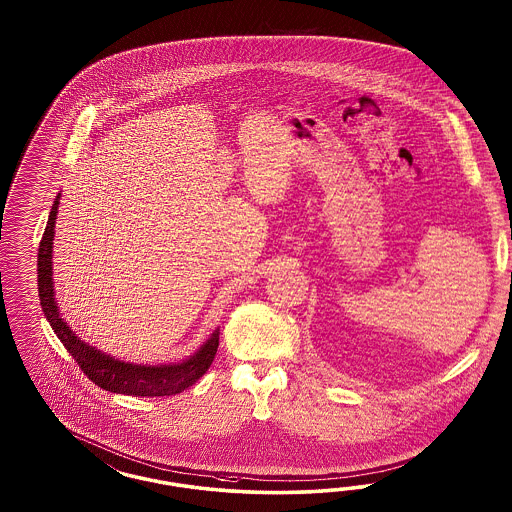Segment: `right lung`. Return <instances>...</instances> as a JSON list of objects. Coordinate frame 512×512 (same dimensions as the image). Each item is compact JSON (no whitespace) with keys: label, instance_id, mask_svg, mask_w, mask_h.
Masks as SVG:
<instances>
[{"label":"right lung","instance_id":"1","mask_svg":"<svg viewBox=\"0 0 512 512\" xmlns=\"http://www.w3.org/2000/svg\"><path fill=\"white\" fill-rule=\"evenodd\" d=\"M60 195L52 204L48 216L47 229L39 244L37 255V274H39V300L45 317L60 338L63 347L71 353V357L78 362L80 370L88 379H92L97 387L105 388L109 392L125 394V396H174L184 392L186 388L195 385L204 373L208 372L210 364L214 362L219 345V330H216L210 340L202 345L201 349L186 362L180 364H165V366H139L127 364L97 351L95 347L86 345L78 340L65 325L54 302V287H52V238H54V223L58 214Z\"/></svg>","mask_w":512,"mask_h":512}]
</instances>
